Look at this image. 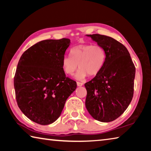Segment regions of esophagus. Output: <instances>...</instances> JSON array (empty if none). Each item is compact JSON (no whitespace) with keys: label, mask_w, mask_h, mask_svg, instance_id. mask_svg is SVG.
I'll return each instance as SVG.
<instances>
[{"label":"esophagus","mask_w":151,"mask_h":151,"mask_svg":"<svg viewBox=\"0 0 151 151\" xmlns=\"http://www.w3.org/2000/svg\"><path fill=\"white\" fill-rule=\"evenodd\" d=\"M76 84H77V86H82L83 85V83H80V82H77V83H76Z\"/></svg>","instance_id":"obj_1"}]
</instances>
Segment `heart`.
Listing matches in <instances>:
<instances>
[{
	"mask_svg": "<svg viewBox=\"0 0 151 151\" xmlns=\"http://www.w3.org/2000/svg\"><path fill=\"white\" fill-rule=\"evenodd\" d=\"M70 57H65L62 60V68L66 75L73 76L78 68L80 69L76 78L83 81L88 75L96 76L103 68L105 60V53L99 45H79L71 48Z\"/></svg>",
	"mask_w": 151,
	"mask_h": 151,
	"instance_id": "b5f03b06",
	"label": "heart"
}]
</instances>
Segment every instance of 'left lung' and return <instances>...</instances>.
Returning a JSON list of instances; mask_svg holds the SVG:
<instances>
[{
  "label": "left lung",
  "mask_w": 151,
  "mask_h": 151,
  "mask_svg": "<svg viewBox=\"0 0 151 151\" xmlns=\"http://www.w3.org/2000/svg\"><path fill=\"white\" fill-rule=\"evenodd\" d=\"M86 36L103 47L105 60L98 75L85 84L87 91L86 108L97 121H113L132 101L135 66L127 48L121 42L105 35Z\"/></svg>",
  "instance_id": "obj_1"
}]
</instances>
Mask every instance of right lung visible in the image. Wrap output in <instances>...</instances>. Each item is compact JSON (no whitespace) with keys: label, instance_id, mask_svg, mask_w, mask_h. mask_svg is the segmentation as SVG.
Returning a JSON list of instances; mask_svg holds the SVG:
<instances>
[{"label":"right lung","instance_id":"1","mask_svg":"<svg viewBox=\"0 0 151 151\" xmlns=\"http://www.w3.org/2000/svg\"><path fill=\"white\" fill-rule=\"evenodd\" d=\"M70 43L68 39L42 40L28 48L18 63L14 78L18 106L36 123L54 122L76 88L62 68Z\"/></svg>","mask_w":151,"mask_h":151}]
</instances>
